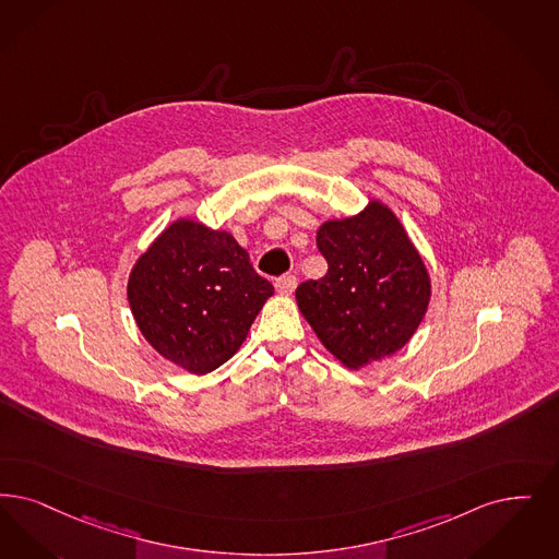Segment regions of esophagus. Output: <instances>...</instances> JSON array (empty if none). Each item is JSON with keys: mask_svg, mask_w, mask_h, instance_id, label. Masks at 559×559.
Listing matches in <instances>:
<instances>
[{"mask_svg": "<svg viewBox=\"0 0 559 559\" xmlns=\"http://www.w3.org/2000/svg\"><path fill=\"white\" fill-rule=\"evenodd\" d=\"M297 287V278L295 276H281V278H276V290L281 293V295H290L293 290Z\"/></svg>", "mask_w": 559, "mask_h": 559, "instance_id": "1", "label": "esophagus"}]
</instances>
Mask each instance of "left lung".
Returning <instances> with one entry per match:
<instances>
[{
  "mask_svg": "<svg viewBox=\"0 0 559 559\" xmlns=\"http://www.w3.org/2000/svg\"><path fill=\"white\" fill-rule=\"evenodd\" d=\"M316 246L329 272L295 290L299 312L343 366L358 370L400 352L430 301V276L400 218L382 201L326 221Z\"/></svg>",
  "mask_w": 559,
  "mask_h": 559,
  "instance_id": "1",
  "label": "left lung"
}]
</instances>
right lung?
Returning <instances> with one entry per match:
<instances>
[{
	"label": "right lung",
	"instance_id": "obj_1",
	"mask_svg": "<svg viewBox=\"0 0 559 559\" xmlns=\"http://www.w3.org/2000/svg\"><path fill=\"white\" fill-rule=\"evenodd\" d=\"M272 293L230 233L189 218L159 233L127 285L141 335L191 374H207L237 354Z\"/></svg>",
	"mask_w": 559,
	"mask_h": 559
}]
</instances>
